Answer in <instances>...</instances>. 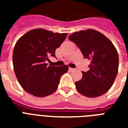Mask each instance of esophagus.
<instances>
[{"mask_svg": "<svg viewBox=\"0 0 128 128\" xmlns=\"http://www.w3.org/2000/svg\"><path fill=\"white\" fill-rule=\"evenodd\" d=\"M69 69H70V71H74V70H76L75 68H69Z\"/></svg>", "mask_w": 128, "mask_h": 128, "instance_id": "esophagus-1", "label": "esophagus"}]
</instances>
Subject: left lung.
<instances>
[{
  "label": "left lung",
  "mask_w": 128,
  "mask_h": 128,
  "mask_svg": "<svg viewBox=\"0 0 128 128\" xmlns=\"http://www.w3.org/2000/svg\"><path fill=\"white\" fill-rule=\"evenodd\" d=\"M68 38L78 46L84 58L90 60V70L82 72V79L75 82L78 92L88 98L106 93L115 81L119 66L118 54L113 43L93 29L76 32Z\"/></svg>",
  "instance_id": "left-lung-1"
}]
</instances>
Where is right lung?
Here are the masks:
<instances>
[{"label": "right lung", "instance_id": "right-lung-1", "mask_svg": "<svg viewBox=\"0 0 128 128\" xmlns=\"http://www.w3.org/2000/svg\"><path fill=\"white\" fill-rule=\"evenodd\" d=\"M67 33H54L42 28L33 29L15 44L12 63L15 75L23 89L36 97H46L58 88L60 78L68 66L46 64L50 56L67 36Z\"/></svg>", "mask_w": 128, "mask_h": 128}]
</instances>
